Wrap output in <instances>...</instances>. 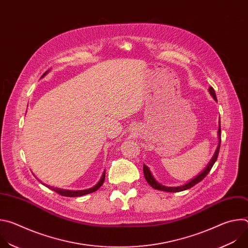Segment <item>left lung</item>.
<instances>
[{
  "mask_svg": "<svg viewBox=\"0 0 248 248\" xmlns=\"http://www.w3.org/2000/svg\"><path fill=\"white\" fill-rule=\"evenodd\" d=\"M209 93L210 95L214 98L215 101H217V97H216V93L215 90L213 89V87H209ZM218 138H219V142L216 148V151L214 153V155L212 156L211 160L209 161V163L207 164V166L203 169V170H201L197 175H195L193 179H191L190 181H188L186 184L183 185V186H166L161 185L160 183H158L155 178L153 176L151 170H149V168L146 165H143V172H144V176L147 181V183L155 189L158 190H162V191H166V192H179V191H183L186 189H188L192 186H194L196 184H198L199 182H201L205 176L208 174V172L210 171V170L213 167V165L215 164L217 158H218V154H219V150H220V145H221V124L219 122V129H218Z\"/></svg>",
  "mask_w": 248,
  "mask_h": 248,
  "instance_id": "obj_1",
  "label": "left lung"
}]
</instances>
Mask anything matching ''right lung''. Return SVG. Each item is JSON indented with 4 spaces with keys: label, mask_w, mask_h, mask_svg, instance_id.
I'll list each match as a JSON object with an SVG mask.
<instances>
[{
    "label": "right lung",
    "mask_w": 248,
    "mask_h": 248,
    "mask_svg": "<svg viewBox=\"0 0 248 248\" xmlns=\"http://www.w3.org/2000/svg\"><path fill=\"white\" fill-rule=\"evenodd\" d=\"M48 73H49V70H47V72L41 77V78H44ZM105 173H106V170H104V172H103V174H102V176H101L100 181H99L94 186H92V187H90V188H88V189H83V190H68V189H62V188H58V187H53V186H48V185H44V186H48L50 189L56 191L57 193L62 195V196L78 197V196H82V195H85V194H88V193H91V192L96 191V190L103 185V183H104V181H105Z\"/></svg>",
    "instance_id": "obj_1"
}]
</instances>
